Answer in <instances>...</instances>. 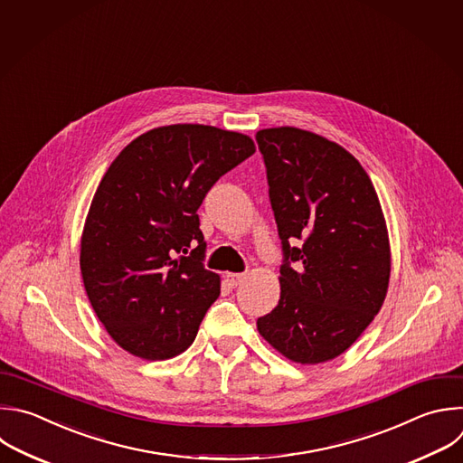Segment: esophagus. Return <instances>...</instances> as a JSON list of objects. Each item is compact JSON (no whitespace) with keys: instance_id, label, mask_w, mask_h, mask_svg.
<instances>
[{"instance_id":"esophagus-1","label":"esophagus","mask_w":463,"mask_h":463,"mask_svg":"<svg viewBox=\"0 0 463 463\" xmlns=\"http://www.w3.org/2000/svg\"><path fill=\"white\" fill-rule=\"evenodd\" d=\"M243 279H245L243 274H234V272H227L225 274V281H227L229 287H238Z\"/></svg>"}]
</instances>
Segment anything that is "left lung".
Returning a JSON list of instances; mask_svg holds the SVG:
<instances>
[{
    "label": "left lung",
    "instance_id": "1",
    "mask_svg": "<svg viewBox=\"0 0 463 463\" xmlns=\"http://www.w3.org/2000/svg\"><path fill=\"white\" fill-rule=\"evenodd\" d=\"M256 141L285 252L279 301L256 327L287 360L324 364L382 309L391 276L385 216L369 175L342 145L298 127L258 130Z\"/></svg>",
    "mask_w": 463,
    "mask_h": 463
}]
</instances>
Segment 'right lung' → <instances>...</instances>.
Returning <instances> with one entry per match:
<instances>
[{
	"label": "right lung",
	"mask_w": 463,
	"mask_h": 463,
	"mask_svg": "<svg viewBox=\"0 0 463 463\" xmlns=\"http://www.w3.org/2000/svg\"><path fill=\"white\" fill-rule=\"evenodd\" d=\"M254 150L247 134L176 123L132 139L103 175L85 218L80 269L96 317L123 351L162 362L193 345L222 285L202 265L198 209Z\"/></svg>",
	"instance_id": "right-lung-1"
}]
</instances>
